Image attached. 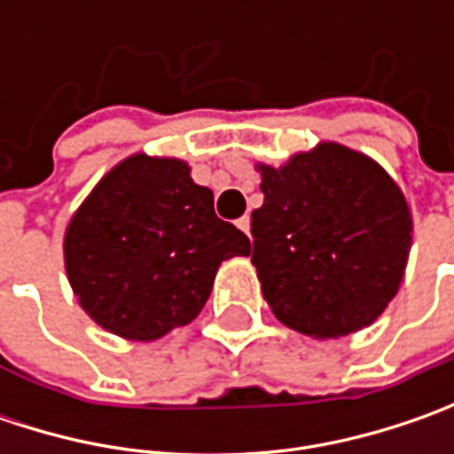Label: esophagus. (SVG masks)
Masks as SVG:
<instances>
[{
	"mask_svg": "<svg viewBox=\"0 0 454 454\" xmlns=\"http://www.w3.org/2000/svg\"><path fill=\"white\" fill-rule=\"evenodd\" d=\"M237 227H239V230H242V232H245V235H250V217H247V215H245V217H239V219H237Z\"/></svg>",
	"mask_w": 454,
	"mask_h": 454,
	"instance_id": "esophagus-1",
	"label": "esophagus"
}]
</instances>
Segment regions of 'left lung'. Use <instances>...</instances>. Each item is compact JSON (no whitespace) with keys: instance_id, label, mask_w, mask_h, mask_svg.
Wrapping results in <instances>:
<instances>
[{"instance_id":"left-lung-1","label":"left lung","mask_w":454,"mask_h":454,"mask_svg":"<svg viewBox=\"0 0 454 454\" xmlns=\"http://www.w3.org/2000/svg\"><path fill=\"white\" fill-rule=\"evenodd\" d=\"M253 265L275 318L313 339L348 336L392 303L411 247L402 189L374 159L318 144L280 168L257 164Z\"/></svg>"}]
</instances>
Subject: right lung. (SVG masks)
Returning <instances> with one entry per match:
<instances>
[{
    "mask_svg": "<svg viewBox=\"0 0 454 454\" xmlns=\"http://www.w3.org/2000/svg\"><path fill=\"white\" fill-rule=\"evenodd\" d=\"M65 272L82 310L115 336L156 340L192 323L217 268L250 239L215 215V194L179 159L129 156L65 230Z\"/></svg>",
    "mask_w": 454,
    "mask_h": 454,
    "instance_id": "obj_1",
    "label": "right lung"
}]
</instances>
